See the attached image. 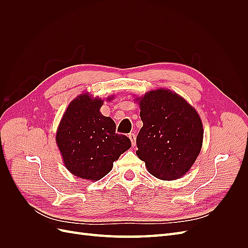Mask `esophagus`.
<instances>
[{
  "mask_svg": "<svg viewBox=\"0 0 248 248\" xmlns=\"http://www.w3.org/2000/svg\"><path fill=\"white\" fill-rule=\"evenodd\" d=\"M129 139H130V140H131V145H132V147H134L136 146V140H137V137H136V133H130L129 134Z\"/></svg>",
  "mask_w": 248,
  "mask_h": 248,
  "instance_id": "1",
  "label": "esophagus"
}]
</instances>
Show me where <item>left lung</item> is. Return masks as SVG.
Wrapping results in <instances>:
<instances>
[{"label": "left lung", "instance_id": "8db88e82", "mask_svg": "<svg viewBox=\"0 0 248 248\" xmlns=\"http://www.w3.org/2000/svg\"><path fill=\"white\" fill-rule=\"evenodd\" d=\"M136 100L142 121L137 137L139 158L156 178H181L192 167L202 145L204 131L198 111L166 89L147 92Z\"/></svg>", "mask_w": 248, "mask_h": 248}]
</instances>
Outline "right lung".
Returning a JSON list of instances; mask_svg holds the SVG:
<instances>
[{
    "label": "right lung",
    "mask_w": 248,
    "mask_h": 248,
    "mask_svg": "<svg viewBox=\"0 0 248 248\" xmlns=\"http://www.w3.org/2000/svg\"><path fill=\"white\" fill-rule=\"evenodd\" d=\"M102 104L88 93L78 96L64 112L56 136L67 170L92 181L108 175L114 161L131 147L128 138L116 133L115 122L101 114Z\"/></svg>",
    "instance_id": "right-lung-1"
}]
</instances>
